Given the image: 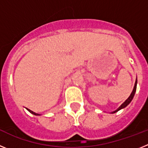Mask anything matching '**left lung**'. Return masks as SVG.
<instances>
[{
    "mask_svg": "<svg viewBox=\"0 0 148 148\" xmlns=\"http://www.w3.org/2000/svg\"><path fill=\"white\" fill-rule=\"evenodd\" d=\"M136 85H137V78H136V80L135 85H134V87H133V91H132V92H131V94H130V96H129V97H128V99H127L126 101H125V102L123 103V104H121V106H120V107H119V108H118V109L116 110L113 111V112H112V113H116V112H118V111H119V110H121V109H123V108H126L128 104H130V102H131V101L133 100V96H134V95H135L136 91Z\"/></svg>",
    "mask_w": 148,
    "mask_h": 148,
    "instance_id": "8db88e82",
    "label": "left lung"
}]
</instances>
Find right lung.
Here are the masks:
<instances>
[{
  "instance_id": "1",
  "label": "right lung",
  "mask_w": 148,
  "mask_h": 148,
  "mask_svg": "<svg viewBox=\"0 0 148 148\" xmlns=\"http://www.w3.org/2000/svg\"><path fill=\"white\" fill-rule=\"evenodd\" d=\"M27 110L29 111V112H30V113H32V114L35 115V116H40V114H38V113H35V112H33V111H32V110H29V109H28V108H27Z\"/></svg>"
}]
</instances>
